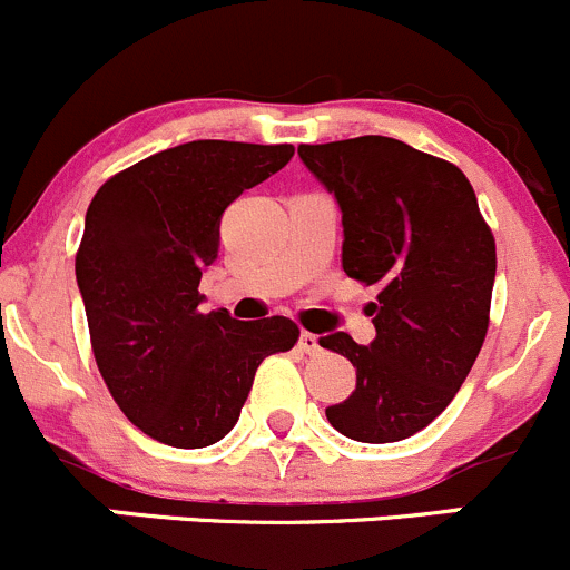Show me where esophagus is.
Wrapping results in <instances>:
<instances>
[{
    "mask_svg": "<svg viewBox=\"0 0 570 570\" xmlns=\"http://www.w3.org/2000/svg\"><path fill=\"white\" fill-rule=\"evenodd\" d=\"M298 348H302L304 354H318L321 352L318 335H313V332H302V335H298Z\"/></svg>",
    "mask_w": 570,
    "mask_h": 570,
    "instance_id": "1",
    "label": "esophagus"
}]
</instances>
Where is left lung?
I'll return each mask as SVG.
<instances>
[{
    "label": "left lung",
    "instance_id": "obj_1",
    "mask_svg": "<svg viewBox=\"0 0 570 570\" xmlns=\"http://www.w3.org/2000/svg\"><path fill=\"white\" fill-rule=\"evenodd\" d=\"M298 157L341 207L343 272L380 287L368 346L346 332L318 337L357 368L352 396L326 419L352 441H404L449 407L482 348L493 235L465 174L402 140L304 144Z\"/></svg>",
    "mask_w": 570,
    "mask_h": 570
}]
</instances>
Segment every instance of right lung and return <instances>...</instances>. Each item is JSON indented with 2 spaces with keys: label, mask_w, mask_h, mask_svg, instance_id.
<instances>
[{
  "label": "right lung",
  "mask_w": 570,
  "mask_h": 570,
  "mask_svg": "<svg viewBox=\"0 0 570 570\" xmlns=\"http://www.w3.org/2000/svg\"><path fill=\"white\" fill-rule=\"evenodd\" d=\"M291 157V144L190 140L96 190L75 266L94 357L121 413L155 441H222L238 424L257 365L298 341L283 315L199 313L224 210Z\"/></svg>",
  "instance_id": "1"
}]
</instances>
